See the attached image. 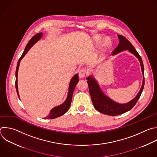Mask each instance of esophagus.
<instances>
[{
  "label": "esophagus",
  "instance_id": "esophagus-1",
  "mask_svg": "<svg viewBox=\"0 0 157 157\" xmlns=\"http://www.w3.org/2000/svg\"><path fill=\"white\" fill-rule=\"evenodd\" d=\"M88 75H89V72H88L86 68L81 69L79 72V76L80 78H83Z\"/></svg>",
  "mask_w": 157,
  "mask_h": 157
}]
</instances>
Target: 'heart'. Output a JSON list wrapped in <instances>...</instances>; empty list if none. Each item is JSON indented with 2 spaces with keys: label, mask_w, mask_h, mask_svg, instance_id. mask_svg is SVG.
Returning a JSON list of instances; mask_svg holds the SVG:
<instances>
[{
  "label": "heart",
  "mask_w": 157,
  "mask_h": 157,
  "mask_svg": "<svg viewBox=\"0 0 157 157\" xmlns=\"http://www.w3.org/2000/svg\"><path fill=\"white\" fill-rule=\"evenodd\" d=\"M108 43H109V41L107 40V41H105V44H108Z\"/></svg>",
  "instance_id": "b5f03b06"
}]
</instances>
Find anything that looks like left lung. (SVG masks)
Returning a JSON list of instances; mask_svg holds the SVG:
<instances>
[{
	"instance_id": "1",
	"label": "left lung",
	"mask_w": 157,
	"mask_h": 157,
	"mask_svg": "<svg viewBox=\"0 0 157 157\" xmlns=\"http://www.w3.org/2000/svg\"><path fill=\"white\" fill-rule=\"evenodd\" d=\"M118 37L119 38L120 42L118 44L117 47L113 50L112 54L116 55L119 52H121V51L128 50L130 52L133 53L134 55H136L139 59L141 64L142 71L144 75V78L143 84L140 89V91H139L137 96L133 100H132L131 101L127 104H120L114 102L113 101H112L111 99L106 97L101 92L97 82L92 77L87 78V82L89 86V93H90L91 98L95 109L101 113L112 116L121 115L132 109L133 106L136 104L139 99L140 98L141 94L143 91L145 84L144 67L140 56L139 55L137 50L135 49V48H134L133 46L131 44V43L125 37L121 35H118Z\"/></svg>"
}]
</instances>
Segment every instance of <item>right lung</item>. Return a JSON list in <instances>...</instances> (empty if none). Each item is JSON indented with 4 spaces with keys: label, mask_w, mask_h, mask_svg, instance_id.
<instances>
[{
    "label": "right lung",
    "mask_w": 157,
    "mask_h": 157,
    "mask_svg": "<svg viewBox=\"0 0 157 157\" xmlns=\"http://www.w3.org/2000/svg\"><path fill=\"white\" fill-rule=\"evenodd\" d=\"M42 33H39L36 34L35 35H34L31 39L29 41V43H27V46L25 48V50L24 52V53H22L21 56H20V59H18L17 65V68H16V71H15V87H16V91L18 94V96L19 98V95H18V86H17V75H18V67H19V64H20V60L24 58V56L25 55V54L27 53V52L29 50V49L32 47L33 44L34 43H35L41 36ZM79 81V78H78V75H76L70 81V88H69V92H68V97H67L66 100L65 101V102L60 105H58L55 108H53V109L51 110L50 114L46 117L44 119H53L55 118H57L58 117L61 116L62 115H63L64 114H65L67 111L68 110V109H70V107L71 105V100H72V97H73V92L75 90V88L76 87V84L78 83V82Z\"/></svg>",
    "instance_id": "right-lung-1"
}]
</instances>
